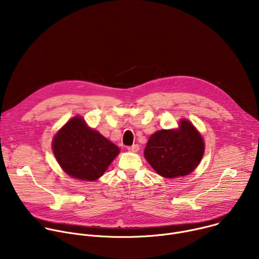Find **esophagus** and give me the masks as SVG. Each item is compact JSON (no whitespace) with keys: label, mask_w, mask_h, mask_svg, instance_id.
<instances>
[{"label":"esophagus","mask_w":259,"mask_h":259,"mask_svg":"<svg viewBox=\"0 0 259 259\" xmlns=\"http://www.w3.org/2000/svg\"><path fill=\"white\" fill-rule=\"evenodd\" d=\"M128 151L132 153H137L139 151V145L138 144H133L131 146H128Z\"/></svg>","instance_id":"obj_1"}]
</instances>
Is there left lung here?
Here are the masks:
<instances>
[{
    "label": "left lung",
    "instance_id": "1",
    "mask_svg": "<svg viewBox=\"0 0 259 259\" xmlns=\"http://www.w3.org/2000/svg\"><path fill=\"white\" fill-rule=\"evenodd\" d=\"M205 144L202 135L188 120H181L178 129L160 130L149 139L144 158L165 178L192 173L203 158Z\"/></svg>",
    "mask_w": 259,
    "mask_h": 259
}]
</instances>
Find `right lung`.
<instances>
[{"label":"right lung","instance_id":"1","mask_svg":"<svg viewBox=\"0 0 259 259\" xmlns=\"http://www.w3.org/2000/svg\"><path fill=\"white\" fill-rule=\"evenodd\" d=\"M53 154L62 170L80 180L93 181L103 175L120 149L82 117L70 119L54 136Z\"/></svg>","mask_w":259,"mask_h":259}]
</instances>
